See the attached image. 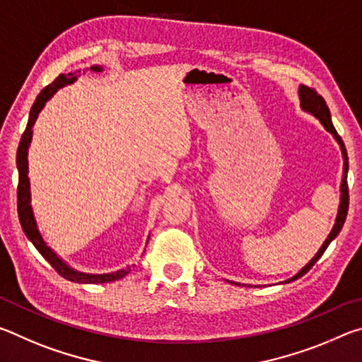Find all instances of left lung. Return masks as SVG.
Listing matches in <instances>:
<instances>
[{
	"instance_id": "left-lung-1",
	"label": "left lung",
	"mask_w": 362,
	"mask_h": 362,
	"mask_svg": "<svg viewBox=\"0 0 362 362\" xmlns=\"http://www.w3.org/2000/svg\"><path fill=\"white\" fill-rule=\"evenodd\" d=\"M298 95H300V105H302L303 110L306 112L313 113L317 119H320L324 127L332 134V136L337 139V142L340 144L341 146V151H343V180H341V201H340V207H339V214H337V220H335V225L332 231H330V235L327 236V240L324 241V244L321 246V249L317 250V254L311 259V262L306 265L305 268L300 269V272L296 274V276L287 279V283H291L293 279H298L300 276H303L306 272H310V268L315 265V263L321 259V255L324 254V250L327 249V246L330 244V241L334 240V238L339 235L343 223H345V218H346V214H348V206H350V194H348V155H346V148H345V144H343L341 137L339 136V132L335 131V127L332 124V119H330V112H329V107L326 100L322 99V95L317 94V90L313 88H308V86L302 84L298 88Z\"/></svg>"
}]
</instances>
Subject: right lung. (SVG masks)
I'll return each instance as SVG.
<instances>
[{
    "label": "right lung",
    "instance_id": "right-lung-1",
    "mask_svg": "<svg viewBox=\"0 0 362 362\" xmlns=\"http://www.w3.org/2000/svg\"><path fill=\"white\" fill-rule=\"evenodd\" d=\"M90 70L100 71V66H93ZM76 79V73H69V75H59L51 84H47L45 89L41 90L40 95L36 97L32 110H30L28 122L25 131L22 134L19 148H17V170H19V185H17V212H19V220L22 225V230L25 233V236L30 241L33 243V246L38 249V252L45 257V259L51 263V267L56 269L60 276L73 281V283H83V284H100V283H112V281L124 278L127 273L131 272V267L124 269H119L116 273H108V274H86L79 273L66 267L65 263L59 259V257L52 252L51 249L46 246V243L42 241L38 228H36V222L33 217L32 206H30V182H28V145L30 140H32V127L35 124L36 118H38V113L41 108L45 107V103L51 99L57 89L62 88L65 84H71Z\"/></svg>",
    "mask_w": 362,
    "mask_h": 362
}]
</instances>
